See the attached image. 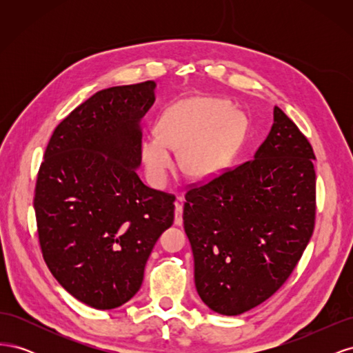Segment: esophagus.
I'll return each mask as SVG.
<instances>
[{
	"label": "esophagus",
	"mask_w": 353,
	"mask_h": 353,
	"mask_svg": "<svg viewBox=\"0 0 353 353\" xmlns=\"http://www.w3.org/2000/svg\"><path fill=\"white\" fill-rule=\"evenodd\" d=\"M175 225H183V205L181 203H175Z\"/></svg>",
	"instance_id": "obj_1"
}]
</instances>
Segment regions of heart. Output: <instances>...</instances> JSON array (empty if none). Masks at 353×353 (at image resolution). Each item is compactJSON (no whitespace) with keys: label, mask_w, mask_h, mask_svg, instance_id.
<instances>
[{"label":"heart","mask_w":353,"mask_h":353,"mask_svg":"<svg viewBox=\"0 0 353 353\" xmlns=\"http://www.w3.org/2000/svg\"><path fill=\"white\" fill-rule=\"evenodd\" d=\"M159 135L147 137L141 157L148 176L163 185L175 165L172 150L190 176L212 178L231 162L243 134V119L231 104L216 99H190L166 109L157 122Z\"/></svg>","instance_id":"obj_1"}]
</instances>
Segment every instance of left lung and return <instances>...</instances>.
<instances>
[{
	"mask_svg": "<svg viewBox=\"0 0 353 353\" xmlns=\"http://www.w3.org/2000/svg\"><path fill=\"white\" fill-rule=\"evenodd\" d=\"M314 150L280 108L253 159L187 191L184 230L200 299L240 315L290 276L315 223Z\"/></svg>",
	"mask_w": 353,
	"mask_h": 353,
	"instance_id": "8db88e82",
	"label": "left lung"
}]
</instances>
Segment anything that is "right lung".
<instances>
[{
	"label": "right lung",
	"mask_w": 353,
	"mask_h": 353,
	"mask_svg": "<svg viewBox=\"0 0 353 353\" xmlns=\"http://www.w3.org/2000/svg\"><path fill=\"white\" fill-rule=\"evenodd\" d=\"M154 88L145 81L95 92L59 123L38 172L42 256L60 285L95 309L135 296L157 239L174 223L175 197L137 175Z\"/></svg>",
	"instance_id": "1"
}]
</instances>
